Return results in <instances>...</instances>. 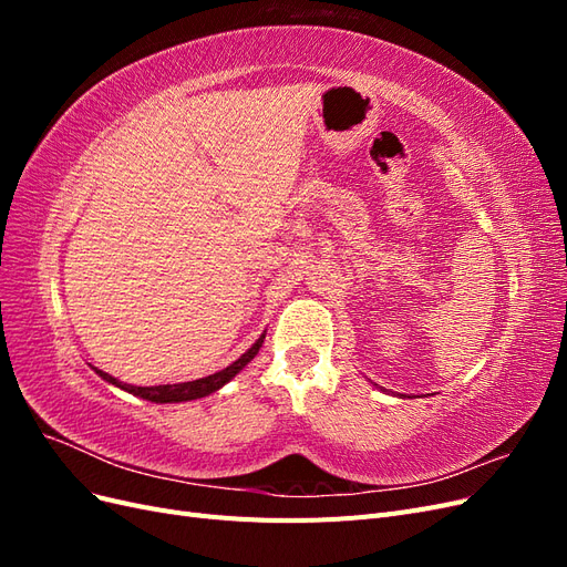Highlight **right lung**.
I'll return each instance as SVG.
<instances>
[{"instance_id": "obj_1", "label": "right lung", "mask_w": 567, "mask_h": 567, "mask_svg": "<svg viewBox=\"0 0 567 567\" xmlns=\"http://www.w3.org/2000/svg\"><path fill=\"white\" fill-rule=\"evenodd\" d=\"M265 336H267V331L257 338L252 346L236 359V362H231L227 369H221V371H217V373H210V375H205V379H196V381H186V383H173V385H148V388H142V385H127V383H123V381H117V379H113L111 373H106V371H101V369H96V367H92L101 379H104L106 383H111V385H115V388H120V390H125V392H130V394H134V398H142V400H148V402H156V404H175V402H192V400H200V398H208V394H213V392H217L219 388H225L234 375L241 371V369H246V364L250 362V359L260 352V348H262V342H265Z\"/></svg>"}]
</instances>
